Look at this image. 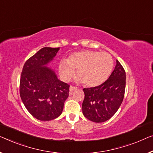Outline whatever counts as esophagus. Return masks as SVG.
I'll return each mask as SVG.
<instances>
[{
  "label": "esophagus",
  "mask_w": 153,
  "mask_h": 153,
  "mask_svg": "<svg viewBox=\"0 0 153 153\" xmlns=\"http://www.w3.org/2000/svg\"><path fill=\"white\" fill-rule=\"evenodd\" d=\"M77 89V87L76 86H70L69 87V93L70 94H72V93L74 92L75 90Z\"/></svg>",
  "instance_id": "obj_1"
}]
</instances>
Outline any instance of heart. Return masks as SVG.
<instances>
[{
	"label": "heart",
	"instance_id": "1",
	"mask_svg": "<svg viewBox=\"0 0 153 153\" xmlns=\"http://www.w3.org/2000/svg\"><path fill=\"white\" fill-rule=\"evenodd\" d=\"M113 68L112 56L106 52L85 51L71 55L67 62L59 65V71L65 80H69L77 71V77L87 86H97L105 82Z\"/></svg>",
	"mask_w": 153,
	"mask_h": 153
}]
</instances>
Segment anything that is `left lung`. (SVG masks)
I'll list each match as a JSON object with an SVG mask.
<instances>
[{"mask_svg": "<svg viewBox=\"0 0 153 153\" xmlns=\"http://www.w3.org/2000/svg\"><path fill=\"white\" fill-rule=\"evenodd\" d=\"M108 79L99 86L84 88L82 113L92 122H106L117 112L124 97L126 72L119 61Z\"/></svg>", "mask_w": 153, "mask_h": 153, "instance_id": "obj_1", "label": "left lung"}]
</instances>
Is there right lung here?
Returning <instances> with one entry per match:
<instances>
[{"label": "right lung", "mask_w": 153, "mask_h": 153, "mask_svg": "<svg viewBox=\"0 0 153 153\" xmlns=\"http://www.w3.org/2000/svg\"><path fill=\"white\" fill-rule=\"evenodd\" d=\"M60 48L44 47L27 60L20 80V95L31 115L41 121L56 119L62 112L69 85L46 67Z\"/></svg>", "instance_id": "right-lung-1"}]
</instances>
